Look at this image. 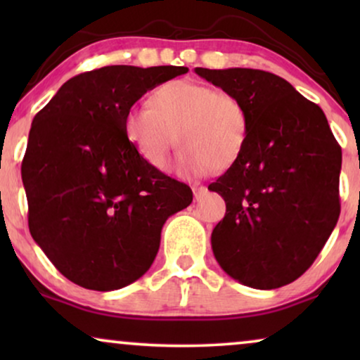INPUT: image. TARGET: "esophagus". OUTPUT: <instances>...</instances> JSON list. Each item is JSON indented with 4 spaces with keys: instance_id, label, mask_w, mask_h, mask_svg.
<instances>
[{
    "instance_id": "1",
    "label": "esophagus",
    "mask_w": 360,
    "mask_h": 360,
    "mask_svg": "<svg viewBox=\"0 0 360 360\" xmlns=\"http://www.w3.org/2000/svg\"><path fill=\"white\" fill-rule=\"evenodd\" d=\"M206 191H208V188H206V186H203V185H200V186H193V195H195V200L198 201V200L203 198V196L206 195Z\"/></svg>"
}]
</instances>
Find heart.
<instances>
[{"mask_svg": "<svg viewBox=\"0 0 360 360\" xmlns=\"http://www.w3.org/2000/svg\"><path fill=\"white\" fill-rule=\"evenodd\" d=\"M126 141L146 164L162 169L167 154L181 146L175 169L191 176L228 170L239 160L249 137L244 103L205 83L172 80L150 95V106L134 105L122 121Z\"/></svg>", "mask_w": 360, "mask_h": 360, "instance_id": "heart-1", "label": "heart"}]
</instances>
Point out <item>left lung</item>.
<instances>
[{
	"mask_svg": "<svg viewBox=\"0 0 360 360\" xmlns=\"http://www.w3.org/2000/svg\"><path fill=\"white\" fill-rule=\"evenodd\" d=\"M195 73L238 96L249 115L239 160L208 186L226 201L211 234L214 257L248 287L292 283L338 223L341 147L321 108L282 77L252 68Z\"/></svg>",
	"mask_w": 360,
	"mask_h": 360,
	"instance_id": "8db88e82",
	"label": "left lung"
}]
</instances>
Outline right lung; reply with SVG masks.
Returning <instances> with one entry per match:
<instances>
[{"label": "right lung", "instance_id": "1", "mask_svg": "<svg viewBox=\"0 0 360 360\" xmlns=\"http://www.w3.org/2000/svg\"><path fill=\"white\" fill-rule=\"evenodd\" d=\"M186 72L101 67L63 83L34 116L21 167L29 231L70 282L98 292L136 282L154 262L165 221L193 200L122 131L142 95Z\"/></svg>", "mask_w": 360, "mask_h": 360}]
</instances>
